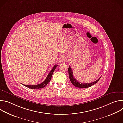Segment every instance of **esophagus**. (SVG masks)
<instances>
[{"mask_svg": "<svg viewBox=\"0 0 123 123\" xmlns=\"http://www.w3.org/2000/svg\"><path fill=\"white\" fill-rule=\"evenodd\" d=\"M65 59H66L65 56L64 55H62L60 56V57L59 58V62L60 63H63L65 61Z\"/></svg>", "mask_w": 123, "mask_h": 123, "instance_id": "34e87169", "label": "esophagus"}]
</instances>
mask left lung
<instances>
[{"instance_id":"left-lung-1","label":"left lung","mask_w":123,"mask_h":123,"mask_svg":"<svg viewBox=\"0 0 123 123\" xmlns=\"http://www.w3.org/2000/svg\"><path fill=\"white\" fill-rule=\"evenodd\" d=\"M68 75H69V78L70 79V81H71V83L76 87H81V88H87V87H90L92 86V85H94L96 84L98 81L100 79L101 77L97 80L93 82L90 83H80L78 81H77L76 79H75L73 75V73L72 71V69L71 68V67L70 66H68Z\"/></svg>"}]
</instances>
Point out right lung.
I'll return each instance as SVG.
<instances>
[{
    "instance_id": "right-lung-1",
    "label": "right lung",
    "mask_w": 123,
    "mask_h": 123,
    "mask_svg": "<svg viewBox=\"0 0 123 123\" xmlns=\"http://www.w3.org/2000/svg\"><path fill=\"white\" fill-rule=\"evenodd\" d=\"M57 67V65H55L54 67H53V68H52V69L50 71V72H49V73L48 74L46 79L44 81H43L42 83L38 84V85H26L24 84H22L23 85H24V86L29 87V88L31 89H41V88H43V87H45V86H46L47 85V84L49 82L51 78V76L52 75V74H53L55 70V69Z\"/></svg>"
}]
</instances>
